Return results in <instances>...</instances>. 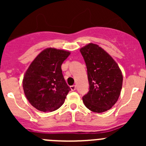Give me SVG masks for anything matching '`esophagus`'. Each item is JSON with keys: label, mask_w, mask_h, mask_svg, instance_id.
Masks as SVG:
<instances>
[{"label": "esophagus", "mask_w": 146, "mask_h": 146, "mask_svg": "<svg viewBox=\"0 0 146 146\" xmlns=\"http://www.w3.org/2000/svg\"><path fill=\"white\" fill-rule=\"evenodd\" d=\"M70 89H71V90H72V91L76 90V85H71V86H70Z\"/></svg>", "instance_id": "34e87169"}]
</instances>
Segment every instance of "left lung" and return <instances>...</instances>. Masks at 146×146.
Masks as SVG:
<instances>
[{"instance_id": "obj_1", "label": "left lung", "mask_w": 146, "mask_h": 146, "mask_svg": "<svg viewBox=\"0 0 146 146\" xmlns=\"http://www.w3.org/2000/svg\"><path fill=\"white\" fill-rule=\"evenodd\" d=\"M88 71L89 91L82 97L92 111L104 112L118 100L123 82L121 71L114 60L99 46L89 44L80 48Z\"/></svg>"}]
</instances>
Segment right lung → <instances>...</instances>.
<instances>
[{
	"mask_svg": "<svg viewBox=\"0 0 146 146\" xmlns=\"http://www.w3.org/2000/svg\"><path fill=\"white\" fill-rule=\"evenodd\" d=\"M70 55L64 50L48 48L32 61L23 78L25 95L36 110L53 111L63 104L70 88L61 70L63 62Z\"/></svg>",
	"mask_w": 146,
	"mask_h": 146,
	"instance_id": "obj_1",
	"label": "right lung"
}]
</instances>
